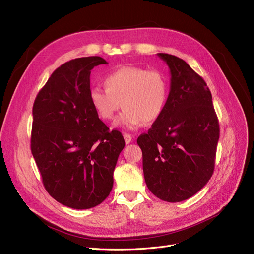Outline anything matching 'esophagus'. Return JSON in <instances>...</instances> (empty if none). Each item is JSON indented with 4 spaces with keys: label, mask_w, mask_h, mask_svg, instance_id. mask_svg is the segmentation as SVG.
I'll list each match as a JSON object with an SVG mask.
<instances>
[{
    "label": "esophagus",
    "mask_w": 254,
    "mask_h": 254,
    "mask_svg": "<svg viewBox=\"0 0 254 254\" xmlns=\"http://www.w3.org/2000/svg\"><path fill=\"white\" fill-rule=\"evenodd\" d=\"M124 140H125L126 144H129L130 142L132 141V136L130 135L129 133H124Z\"/></svg>",
    "instance_id": "esophagus-1"
}]
</instances>
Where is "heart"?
<instances>
[{"label": "heart", "instance_id": "heart-1", "mask_svg": "<svg viewBox=\"0 0 254 254\" xmlns=\"http://www.w3.org/2000/svg\"><path fill=\"white\" fill-rule=\"evenodd\" d=\"M105 87L90 90V102L103 120H113L121 107L125 108L115 126L135 129L145 122L151 124L162 115L168 84L164 75L157 70L139 66H122L105 77Z\"/></svg>", "mask_w": 254, "mask_h": 254}]
</instances>
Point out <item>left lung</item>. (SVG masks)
Returning a JSON list of instances; mask_svg holds the SVG:
<instances>
[{"label":"left lung","instance_id":"obj_1","mask_svg":"<svg viewBox=\"0 0 254 254\" xmlns=\"http://www.w3.org/2000/svg\"><path fill=\"white\" fill-rule=\"evenodd\" d=\"M171 72L162 115L137 137L145 182L151 193L179 202L198 193L214 172L219 124L205 81L186 61L159 53Z\"/></svg>","mask_w":254,"mask_h":254}]
</instances>
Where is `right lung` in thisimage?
Segmentation results:
<instances>
[{
    "label": "right lung",
    "instance_id": "1",
    "mask_svg": "<svg viewBox=\"0 0 254 254\" xmlns=\"http://www.w3.org/2000/svg\"><path fill=\"white\" fill-rule=\"evenodd\" d=\"M98 56L67 61L54 71L33 107L30 148L48 193L65 206L91 209L109 196L125 146L90 102V74Z\"/></svg>",
    "mask_w": 254,
    "mask_h": 254
}]
</instances>
